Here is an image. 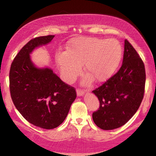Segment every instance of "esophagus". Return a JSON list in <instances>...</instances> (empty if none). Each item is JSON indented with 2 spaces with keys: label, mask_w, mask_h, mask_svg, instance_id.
<instances>
[{
  "label": "esophagus",
  "mask_w": 156,
  "mask_h": 156,
  "mask_svg": "<svg viewBox=\"0 0 156 156\" xmlns=\"http://www.w3.org/2000/svg\"><path fill=\"white\" fill-rule=\"evenodd\" d=\"M76 92H77V95L78 96H83V95L84 94V91L83 90V89H76Z\"/></svg>",
  "instance_id": "obj_1"
}]
</instances>
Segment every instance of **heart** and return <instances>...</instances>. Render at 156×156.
<instances>
[{"instance_id": "obj_1", "label": "heart", "mask_w": 156, "mask_h": 156, "mask_svg": "<svg viewBox=\"0 0 156 156\" xmlns=\"http://www.w3.org/2000/svg\"><path fill=\"white\" fill-rule=\"evenodd\" d=\"M122 57V47L115 38L104 39L80 37L73 39L66 51L56 53L55 59L63 78L72 82L81 72L83 65L85 83L93 78L97 82L106 80L117 69Z\"/></svg>"}]
</instances>
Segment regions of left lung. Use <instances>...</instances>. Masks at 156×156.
<instances>
[{
    "mask_svg": "<svg viewBox=\"0 0 156 156\" xmlns=\"http://www.w3.org/2000/svg\"><path fill=\"white\" fill-rule=\"evenodd\" d=\"M146 73L144 62L127 40L125 41L122 64L114 75L92 92L100 102L92 114L103 130L120 127L133 117L142 101Z\"/></svg>",
    "mask_w": 156,
    "mask_h": 156,
    "instance_id": "obj_1",
    "label": "left lung"
}]
</instances>
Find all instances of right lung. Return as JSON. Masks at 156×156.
Instances as JSON below:
<instances>
[{
    "label": "right lung",
    "mask_w": 156,
    "mask_h": 156,
    "mask_svg": "<svg viewBox=\"0 0 156 156\" xmlns=\"http://www.w3.org/2000/svg\"><path fill=\"white\" fill-rule=\"evenodd\" d=\"M54 37L31 39L16 56L9 71L10 94L16 108L29 122L45 129L61 125L76 98L74 87L51 69L36 67L30 59L36 47L49 43Z\"/></svg>",
    "instance_id": "1"
}]
</instances>
